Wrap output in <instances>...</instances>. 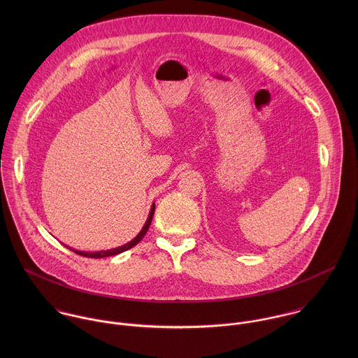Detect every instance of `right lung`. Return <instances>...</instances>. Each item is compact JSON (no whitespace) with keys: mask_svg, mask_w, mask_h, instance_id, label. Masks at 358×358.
<instances>
[{"mask_svg":"<svg viewBox=\"0 0 358 358\" xmlns=\"http://www.w3.org/2000/svg\"><path fill=\"white\" fill-rule=\"evenodd\" d=\"M154 208H155V204L152 205L149 217H148L145 226L142 227V230L139 231V234H138L134 240H131L129 243H127V244H124V245H121V247H117V248H113V250H107V251H98V252H84V251H77V250H73V248H69V247H67V248H69V250H73V251H74L76 254H78V255L85 256V257H95V259L107 257V256L118 255V254H121V252H124V251H128V250H131L132 247H135V245L145 237V234L148 233V230H149V227H150V223H152V219H153Z\"/></svg>","mask_w":358,"mask_h":358,"instance_id":"right-lung-1","label":"right lung"}]
</instances>
